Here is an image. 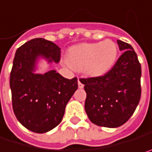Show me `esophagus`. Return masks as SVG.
Masks as SVG:
<instances>
[{"instance_id": "esophagus-1", "label": "esophagus", "mask_w": 152, "mask_h": 152, "mask_svg": "<svg viewBox=\"0 0 152 152\" xmlns=\"http://www.w3.org/2000/svg\"><path fill=\"white\" fill-rule=\"evenodd\" d=\"M83 80L81 79V78H78V87L80 88V89H83Z\"/></svg>"}]
</instances>
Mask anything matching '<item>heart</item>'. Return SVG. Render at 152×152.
Instances as JSON below:
<instances>
[{"mask_svg": "<svg viewBox=\"0 0 152 152\" xmlns=\"http://www.w3.org/2000/svg\"><path fill=\"white\" fill-rule=\"evenodd\" d=\"M118 47L111 40L102 42L82 43L69 50L68 62L71 67L90 76H101L115 65Z\"/></svg>", "mask_w": 152, "mask_h": 152, "instance_id": "heart-1", "label": "heart"}]
</instances>
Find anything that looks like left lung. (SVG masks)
Here are the masks:
<instances>
[{"label": "left lung", "mask_w": 152, "mask_h": 152, "mask_svg": "<svg viewBox=\"0 0 152 152\" xmlns=\"http://www.w3.org/2000/svg\"><path fill=\"white\" fill-rule=\"evenodd\" d=\"M124 51L104 76L81 78L87 96L85 111L90 120L102 127L116 128L133 115L141 97V65L129 43L117 40Z\"/></svg>", "instance_id": "1"}]
</instances>
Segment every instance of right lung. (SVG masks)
Listing matches in <instances>:
<instances>
[{
	"label": "right lung",
	"instance_id": "1",
	"mask_svg": "<svg viewBox=\"0 0 152 152\" xmlns=\"http://www.w3.org/2000/svg\"><path fill=\"white\" fill-rule=\"evenodd\" d=\"M59 62L61 48L43 38L32 39L16 50L10 73L13 110L28 130L44 133L56 127L78 88L77 78H64L56 70L34 74L36 58Z\"/></svg>",
	"mask_w": 152,
	"mask_h": 152
}]
</instances>
